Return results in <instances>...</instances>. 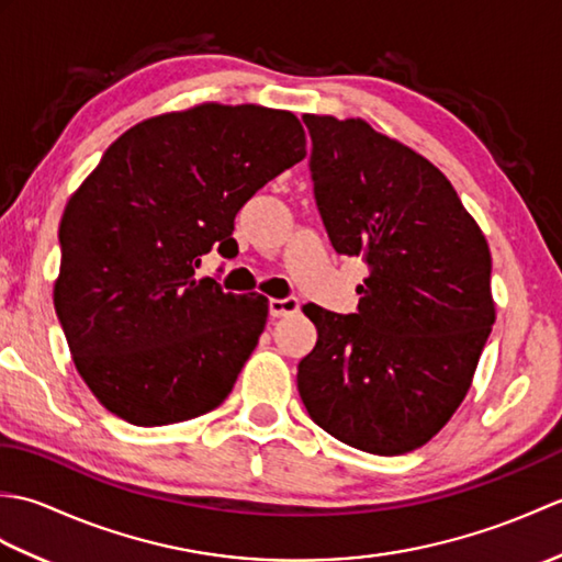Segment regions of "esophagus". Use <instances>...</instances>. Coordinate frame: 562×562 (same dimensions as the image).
Here are the masks:
<instances>
[{"label":"esophagus","instance_id":"esophagus-1","mask_svg":"<svg viewBox=\"0 0 562 562\" xmlns=\"http://www.w3.org/2000/svg\"><path fill=\"white\" fill-rule=\"evenodd\" d=\"M268 306L272 318H282L300 312V300H294V296H288V300H270Z\"/></svg>","mask_w":562,"mask_h":562}]
</instances>
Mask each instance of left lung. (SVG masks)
Segmentation results:
<instances>
[{"instance_id":"obj_1","label":"left lung","mask_w":562,"mask_h":562,"mask_svg":"<svg viewBox=\"0 0 562 562\" xmlns=\"http://www.w3.org/2000/svg\"><path fill=\"white\" fill-rule=\"evenodd\" d=\"M321 220L362 258L357 314L304 304L318 330L296 389L312 420L381 457L427 445L457 413L495 324L491 248L449 178L362 117L306 113Z\"/></svg>"}]
</instances>
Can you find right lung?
<instances>
[{
	"instance_id": "1",
	"label": "right lung",
	"mask_w": 562,
	"mask_h": 562,
	"mask_svg": "<svg viewBox=\"0 0 562 562\" xmlns=\"http://www.w3.org/2000/svg\"><path fill=\"white\" fill-rule=\"evenodd\" d=\"M304 157L294 113L214 101L147 117L105 149L59 222L53 290L71 360L105 411L154 427L229 396L268 300L195 280V268L214 244L236 246V212Z\"/></svg>"
}]
</instances>
